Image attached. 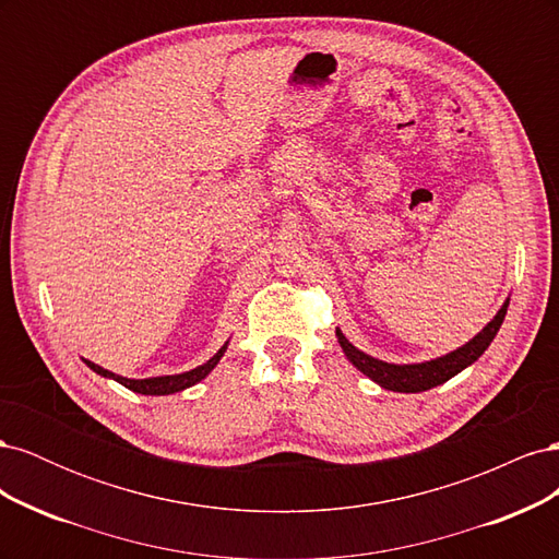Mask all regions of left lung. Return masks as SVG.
I'll return each mask as SVG.
<instances>
[{"instance_id": "obj_1", "label": "left lung", "mask_w": 559, "mask_h": 559, "mask_svg": "<svg viewBox=\"0 0 559 559\" xmlns=\"http://www.w3.org/2000/svg\"><path fill=\"white\" fill-rule=\"evenodd\" d=\"M509 300L511 298L503 300V306L492 317V321H489L487 326H483L480 333L473 335L468 343L443 354V357L419 361V364H389V361L370 357V354L361 352L359 347H354L341 329H335V337H337V343H341L349 364L357 370H361L366 378L389 389V392L419 394V392H427V389H433L438 384L448 382L450 378L462 373L464 368L476 364L483 357L485 349L489 347V343L495 341V335L499 333V329L503 324L506 310H509Z\"/></svg>"}]
</instances>
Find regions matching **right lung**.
Instances as JSON below:
<instances>
[{
    "mask_svg": "<svg viewBox=\"0 0 559 559\" xmlns=\"http://www.w3.org/2000/svg\"><path fill=\"white\" fill-rule=\"evenodd\" d=\"M226 349H228V341H226L222 347H218V352L214 354L212 359H207L205 364H200V366H195V368H191V370H183V373H175V376H156V378H142V380L116 376V373H111V370H107V368H103V366H97V364H93V361H88V359H83V364H86V366L93 370V373L103 376V378H107V380H116L118 384H123L126 389H130V392H134V394H144V396H167V394L183 392V389H189V386L198 384L200 380H205V378L212 373V370L216 368V364L222 361Z\"/></svg>",
    "mask_w": 559,
    "mask_h": 559,
    "instance_id": "obj_1",
    "label": "right lung"
}]
</instances>
